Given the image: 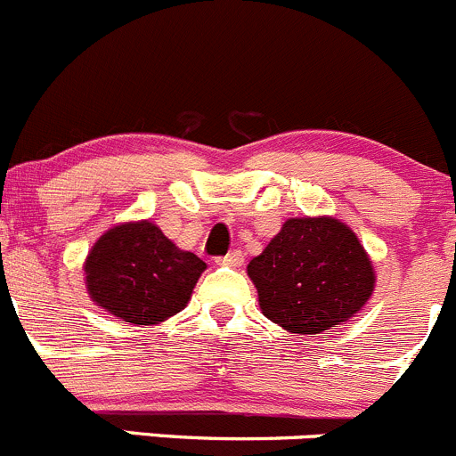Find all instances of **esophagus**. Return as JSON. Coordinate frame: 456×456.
I'll use <instances>...</instances> for the list:
<instances>
[{
    "instance_id": "1",
    "label": "esophagus",
    "mask_w": 456,
    "mask_h": 456,
    "mask_svg": "<svg viewBox=\"0 0 456 456\" xmlns=\"http://www.w3.org/2000/svg\"><path fill=\"white\" fill-rule=\"evenodd\" d=\"M217 264H222V265H230V268H239V265L243 264V252H241V250H232V252H228L226 256H219Z\"/></svg>"
}]
</instances>
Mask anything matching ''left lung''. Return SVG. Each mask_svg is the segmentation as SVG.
<instances>
[{"mask_svg": "<svg viewBox=\"0 0 456 456\" xmlns=\"http://www.w3.org/2000/svg\"><path fill=\"white\" fill-rule=\"evenodd\" d=\"M261 313L283 330L319 335L348 322L375 290L372 261L335 217L288 219L248 264Z\"/></svg>", "mask_w": 456, "mask_h": 456, "instance_id": "1", "label": "left lung"}]
</instances>
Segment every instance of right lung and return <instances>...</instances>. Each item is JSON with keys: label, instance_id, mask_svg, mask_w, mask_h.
<instances>
[{"label": "right lung", "instance_id": "add662e5", "mask_svg": "<svg viewBox=\"0 0 456 456\" xmlns=\"http://www.w3.org/2000/svg\"><path fill=\"white\" fill-rule=\"evenodd\" d=\"M204 270L200 256L179 250L151 222L106 230L84 264L90 299L134 326H152L182 313Z\"/></svg>", "mask_w": 456, "mask_h": 456}]
</instances>
